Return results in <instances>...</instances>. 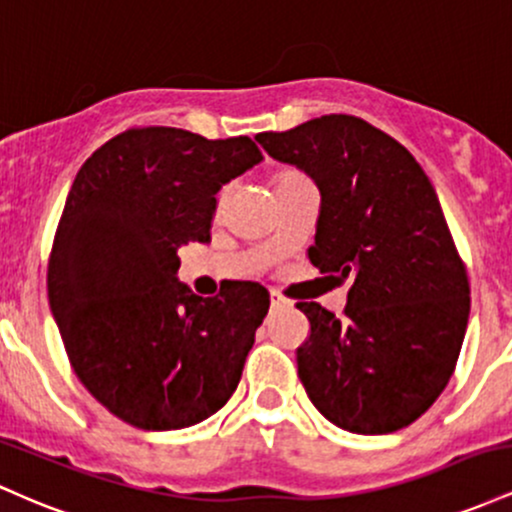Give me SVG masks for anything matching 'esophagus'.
I'll use <instances>...</instances> for the list:
<instances>
[{"instance_id": "34e87169", "label": "esophagus", "mask_w": 512, "mask_h": 512, "mask_svg": "<svg viewBox=\"0 0 512 512\" xmlns=\"http://www.w3.org/2000/svg\"><path fill=\"white\" fill-rule=\"evenodd\" d=\"M271 307H273V309L287 307V300H285V297H280L278 292H271Z\"/></svg>"}]
</instances>
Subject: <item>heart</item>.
I'll return each mask as SVG.
<instances>
[{"label": "heart", "mask_w": 512, "mask_h": 512, "mask_svg": "<svg viewBox=\"0 0 512 512\" xmlns=\"http://www.w3.org/2000/svg\"><path fill=\"white\" fill-rule=\"evenodd\" d=\"M290 179H300V174H292V171H287V174L280 176L278 181H290Z\"/></svg>", "instance_id": "obj_1"}]
</instances>
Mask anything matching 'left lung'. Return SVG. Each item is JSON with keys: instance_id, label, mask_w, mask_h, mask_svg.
I'll return each mask as SVG.
<instances>
[{"instance_id": "1", "label": "left lung", "mask_w": 512, "mask_h": 512, "mask_svg": "<svg viewBox=\"0 0 512 512\" xmlns=\"http://www.w3.org/2000/svg\"><path fill=\"white\" fill-rule=\"evenodd\" d=\"M256 142L317 183L309 261L346 283V319L300 302L297 375L333 426L387 435L426 413L455 372L469 280L438 193L404 145L355 116H321Z\"/></svg>"}]
</instances>
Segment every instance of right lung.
Masks as SVG:
<instances>
[{
    "label": "right lung",
    "instance_id": "obj_1",
    "mask_svg": "<svg viewBox=\"0 0 512 512\" xmlns=\"http://www.w3.org/2000/svg\"><path fill=\"white\" fill-rule=\"evenodd\" d=\"M249 137L128 130L79 169L48 263V300L79 382L142 430H179L227 404L271 307L258 283L198 297L179 249L210 241L215 195L261 164Z\"/></svg>",
    "mask_w": 512,
    "mask_h": 512
}]
</instances>
